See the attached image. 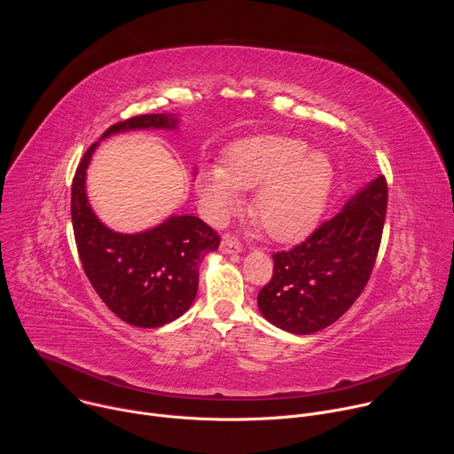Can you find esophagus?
Returning <instances> with one entry per match:
<instances>
[{
  "label": "esophagus",
  "mask_w": 454,
  "mask_h": 454,
  "mask_svg": "<svg viewBox=\"0 0 454 454\" xmlns=\"http://www.w3.org/2000/svg\"><path fill=\"white\" fill-rule=\"evenodd\" d=\"M219 249H221V253H224V254H237V253L242 251V244H240L235 237L226 235V237H223Z\"/></svg>",
  "instance_id": "34e87169"
}]
</instances>
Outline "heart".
<instances>
[{"mask_svg": "<svg viewBox=\"0 0 454 454\" xmlns=\"http://www.w3.org/2000/svg\"><path fill=\"white\" fill-rule=\"evenodd\" d=\"M336 170L331 156L293 137H253L235 144L228 165H208L200 193L215 221L242 208L240 190H256L253 215L278 242L309 235L325 214Z\"/></svg>", "mask_w": 454, "mask_h": 454, "instance_id": "heart-1", "label": "heart"}]
</instances>
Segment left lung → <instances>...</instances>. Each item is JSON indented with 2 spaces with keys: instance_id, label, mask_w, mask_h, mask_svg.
<instances>
[{
  "instance_id": "1",
  "label": "left lung",
  "mask_w": 454,
  "mask_h": 454,
  "mask_svg": "<svg viewBox=\"0 0 454 454\" xmlns=\"http://www.w3.org/2000/svg\"><path fill=\"white\" fill-rule=\"evenodd\" d=\"M387 205L384 176L366 183L305 242L273 254L256 303L271 325L312 334L338 321L363 293L377 258Z\"/></svg>"
}]
</instances>
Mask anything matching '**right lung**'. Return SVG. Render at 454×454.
<instances>
[{"label":"right lung","mask_w":454,"mask_h":454,"mask_svg":"<svg viewBox=\"0 0 454 454\" xmlns=\"http://www.w3.org/2000/svg\"><path fill=\"white\" fill-rule=\"evenodd\" d=\"M177 123V114H140L111 125L100 140L140 129L176 131ZM98 144L86 151L72 184V223L84 273L121 321L142 329L167 325L183 316L196 298L200 264L219 247L221 239L193 215H170L138 233L107 228L86 193V172Z\"/></svg>","instance_id":"1"}]
</instances>
